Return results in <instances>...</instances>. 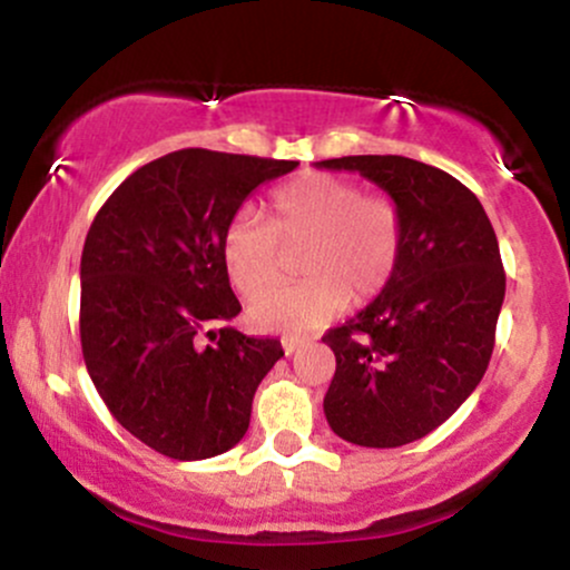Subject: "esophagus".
Instances as JSON below:
<instances>
[{"label":"esophagus","mask_w":570,"mask_h":570,"mask_svg":"<svg viewBox=\"0 0 570 570\" xmlns=\"http://www.w3.org/2000/svg\"><path fill=\"white\" fill-rule=\"evenodd\" d=\"M281 345H284V351L286 353H294V351H297L299 348V345H303V337H284V340H281Z\"/></svg>","instance_id":"1"}]
</instances>
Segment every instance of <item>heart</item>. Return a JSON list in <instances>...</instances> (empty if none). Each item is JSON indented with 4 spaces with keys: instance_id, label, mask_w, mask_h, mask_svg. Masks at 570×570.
Segmentation results:
<instances>
[{
    "instance_id": "obj_1",
    "label": "heart",
    "mask_w": 570,
    "mask_h": 570,
    "mask_svg": "<svg viewBox=\"0 0 570 570\" xmlns=\"http://www.w3.org/2000/svg\"><path fill=\"white\" fill-rule=\"evenodd\" d=\"M303 245L306 281L268 293L283 269V248ZM399 254L402 214L396 203L332 174L284 181L267 198V222L240 208L222 235L227 276L244 297H257L248 316L271 332L318 330L343 313L348 299L377 297L394 278Z\"/></svg>"
}]
</instances>
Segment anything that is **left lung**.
Wrapping results in <instances>:
<instances>
[{
	"label": "left lung",
	"instance_id": "obj_1",
	"mask_svg": "<svg viewBox=\"0 0 570 570\" xmlns=\"http://www.w3.org/2000/svg\"><path fill=\"white\" fill-rule=\"evenodd\" d=\"M318 168L358 171L402 214L394 278L322 337L337 367L324 396L332 431L399 448L442 426L485 375L507 292L499 238L469 187L402 155H348Z\"/></svg>",
	"mask_w": 570,
	"mask_h": 570
}]
</instances>
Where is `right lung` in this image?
Masks as SVG:
<instances>
[{"mask_svg":"<svg viewBox=\"0 0 570 570\" xmlns=\"http://www.w3.org/2000/svg\"><path fill=\"white\" fill-rule=\"evenodd\" d=\"M294 160L189 147L134 171L98 208L80 263L82 358L122 429L200 461L235 448L281 340L227 326L240 313L222 235Z\"/></svg>","mask_w":570,"mask_h":570,"instance_id":"1","label":"right lung"}]
</instances>
